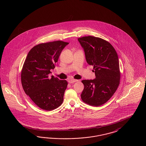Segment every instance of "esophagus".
Masks as SVG:
<instances>
[{"instance_id": "obj_1", "label": "esophagus", "mask_w": 146, "mask_h": 146, "mask_svg": "<svg viewBox=\"0 0 146 146\" xmlns=\"http://www.w3.org/2000/svg\"><path fill=\"white\" fill-rule=\"evenodd\" d=\"M78 80H76V79H70V80H68V83L70 84H72L73 83L76 82H78Z\"/></svg>"}]
</instances>
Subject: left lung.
Masks as SVG:
<instances>
[{
  "instance_id": "left-lung-1",
  "label": "left lung",
  "mask_w": 146,
  "mask_h": 146,
  "mask_svg": "<svg viewBox=\"0 0 146 146\" xmlns=\"http://www.w3.org/2000/svg\"><path fill=\"white\" fill-rule=\"evenodd\" d=\"M83 48L87 63L94 66L96 78L83 80L81 94L82 101L92 106L107 102L117 90L120 83V72L118 55L109 42L93 36L78 39Z\"/></svg>"
}]
</instances>
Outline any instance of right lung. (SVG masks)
I'll return each instance as SVG.
<instances>
[{
	"instance_id": "obj_1",
	"label": "right lung",
	"mask_w": 146,
	"mask_h": 146,
	"mask_svg": "<svg viewBox=\"0 0 146 146\" xmlns=\"http://www.w3.org/2000/svg\"><path fill=\"white\" fill-rule=\"evenodd\" d=\"M68 44L57 40L38 44L31 49L25 61L21 74L23 89L42 110L51 111L62 104L68 83L49 75Z\"/></svg>"
}]
</instances>
